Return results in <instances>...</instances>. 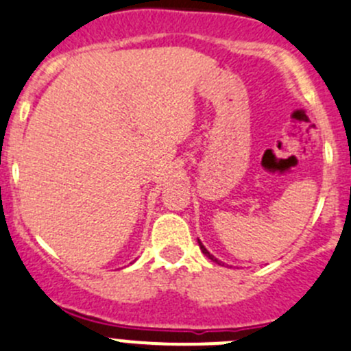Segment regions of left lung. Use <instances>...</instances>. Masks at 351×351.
<instances>
[{
    "instance_id": "obj_1",
    "label": "left lung",
    "mask_w": 351,
    "mask_h": 351,
    "mask_svg": "<svg viewBox=\"0 0 351 351\" xmlns=\"http://www.w3.org/2000/svg\"><path fill=\"white\" fill-rule=\"evenodd\" d=\"M198 243H199V241H198ZM199 250H202V252H203V255H206V256H208V258H210V260H213V262L220 263V262H219V260H217V258H215V256H213V255H210V252H208V250H206V248H205V246H203V245H202V243H199Z\"/></svg>"
}]
</instances>
